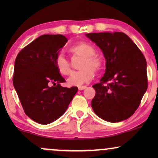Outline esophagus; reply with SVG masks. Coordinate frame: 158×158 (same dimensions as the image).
<instances>
[{
  "label": "esophagus",
  "instance_id": "esophagus-1",
  "mask_svg": "<svg viewBox=\"0 0 158 158\" xmlns=\"http://www.w3.org/2000/svg\"><path fill=\"white\" fill-rule=\"evenodd\" d=\"M87 88V86H85V85H83V86H79L78 87V89H79V90H82L85 89V88Z\"/></svg>",
  "mask_w": 158,
  "mask_h": 158
}]
</instances>
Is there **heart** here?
Wrapping results in <instances>:
<instances>
[{
  "label": "heart",
  "mask_w": 158,
  "mask_h": 158,
  "mask_svg": "<svg viewBox=\"0 0 158 158\" xmlns=\"http://www.w3.org/2000/svg\"><path fill=\"white\" fill-rule=\"evenodd\" d=\"M72 59L81 58L78 71L74 72L68 79V83L71 85H81L93 79L96 71H100L103 68V59L96 54V49L88 42H79L70 47L68 50ZM56 68L58 72L63 76H68L72 73L71 63L59 54L55 60Z\"/></svg>",
  "instance_id": "obj_1"
}]
</instances>
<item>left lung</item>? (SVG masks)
Instances as JSON below:
<instances>
[{"label":"left lung","instance_id":"1","mask_svg":"<svg viewBox=\"0 0 158 158\" xmlns=\"http://www.w3.org/2000/svg\"><path fill=\"white\" fill-rule=\"evenodd\" d=\"M86 36L102 50L106 60V73L93 85L94 111L110 123L129 118L148 88L145 56L123 32H94Z\"/></svg>","mask_w":158,"mask_h":158}]
</instances>
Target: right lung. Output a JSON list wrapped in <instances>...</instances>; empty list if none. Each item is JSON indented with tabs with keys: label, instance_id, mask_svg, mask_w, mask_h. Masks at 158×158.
Instances as JSON below:
<instances>
[{
	"label": "right lung",
	"instance_id": "1",
	"mask_svg": "<svg viewBox=\"0 0 158 158\" xmlns=\"http://www.w3.org/2000/svg\"><path fill=\"white\" fill-rule=\"evenodd\" d=\"M67 41L62 35H42L23 48L15 59L14 88L25 114L40 124L59 118L78 90L77 87L61 86L65 80L55 65Z\"/></svg>",
	"mask_w": 158,
	"mask_h": 158
}]
</instances>
